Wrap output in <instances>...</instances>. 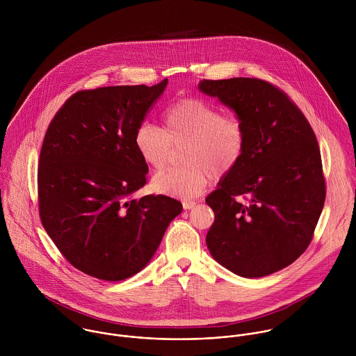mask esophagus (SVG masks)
Segmentation results:
<instances>
[{
	"label": "esophagus",
	"instance_id": "34e87169",
	"mask_svg": "<svg viewBox=\"0 0 356 356\" xmlns=\"http://www.w3.org/2000/svg\"><path fill=\"white\" fill-rule=\"evenodd\" d=\"M195 205H196V202H192V200H185V202H182V207H184L185 209H192Z\"/></svg>",
	"mask_w": 356,
	"mask_h": 356
}]
</instances>
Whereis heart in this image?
<instances>
[{"label": "heart", "mask_w": 356, "mask_h": 356, "mask_svg": "<svg viewBox=\"0 0 356 356\" xmlns=\"http://www.w3.org/2000/svg\"><path fill=\"white\" fill-rule=\"evenodd\" d=\"M164 129L144 122L134 134V145L144 163L163 170L184 148L185 165L157 174L154 192L192 199L203 193L211 175L222 178L241 161L247 147V130L236 116L223 112L200 99H181L163 115Z\"/></svg>", "instance_id": "obj_1"}]
</instances>
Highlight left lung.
<instances>
[{
	"mask_svg": "<svg viewBox=\"0 0 356 356\" xmlns=\"http://www.w3.org/2000/svg\"><path fill=\"white\" fill-rule=\"evenodd\" d=\"M199 89L233 108L247 130L241 161L205 199L215 213L207 247L241 277L273 274L307 250L325 204L316 137L300 108L267 81L203 79Z\"/></svg>",
	"mask_w": 356,
	"mask_h": 356,
	"instance_id": "left-lung-1",
	"label": "left lung"
}]
</instances>
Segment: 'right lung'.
<instances>
[{
    "label": "right lung",
    "mask_w": 356,
    "mask_h": 356,
    "mask_svg": "<svg viewBox=\"0 0 356 356\" xmlns=\"http://www.w3.org/2000/svg\"><path fill=\"white\" fill-rule=\"evenodd\" d=\"M167 82L76 92L47 130L40 218L67 261L90 277L122 281L137 274L182 212V204L164 195L133 199L148 172L134 134Z\"/></svg>",
    "instance_id": "1"
}]
</instances>
